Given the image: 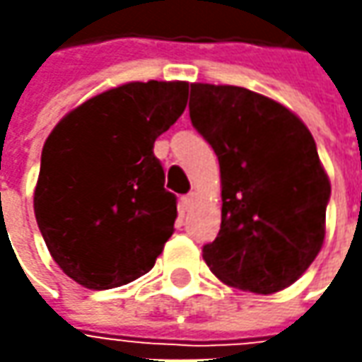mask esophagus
I'll use <instances>...</instances> for the list:
<instances>
[{"instance_id":"obj_1","label":"esophagus","mask_w":362,"mask_h":362,"mask_svg":"<svg viewBox=\"0 0 362 362\" xmlns=\"http://www.w3.org/2000/svg\"><path fill=\"white\" fill-rule=\"evenodd\" d=\"M195 199H197V195H195V193H187V195H185V197L181 199V205H183V209H185V211H189V209L193 207Z\"/></svg>"}]
</instances>
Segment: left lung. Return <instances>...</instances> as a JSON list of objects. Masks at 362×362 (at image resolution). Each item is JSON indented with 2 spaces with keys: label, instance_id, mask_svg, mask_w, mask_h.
<instances>
[{
  "label": "left lung",
  "instance_id": "obj_1",
  "mask_svg": "<svg viewBox=\"0 0 362 362\" xmlns=\"http://www.w3.org/2000/svg\"><path fill=\"white\" fill-rule=\"evenodd\" d=\"M189 117L221 173V228L203 245L209 270L256 294L294 284L322 247L330 199L310 131L242 86L191 84Z\"/></svg>",
  "mask_w": 362,
  "mask_h": 362
}]
</instances>
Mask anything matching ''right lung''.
I'll return each instance as SVG.
<instances>
[{
  "label": "right lung",
  "instance_id": "add662e5",
  "mask_svg": "<svg viewBox=\"0 0 362 362\" xmlns=\"http://www.w3.org/2000/svg\"><path fill=\"white\" fill-rule=\"evenodd\" d=\"M187 82H129L68 112L42 148L37 228L66 276L90 290L129 284L173 235L157 136L187 105Z\"/></svg>",
  "mask_w": 362,
  "mask_h": 362
}]
</instances>
